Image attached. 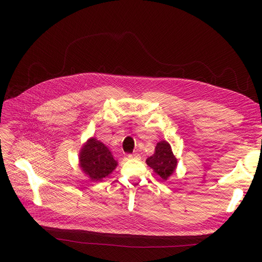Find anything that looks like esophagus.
I'll use <instances>...</instances> for the list:
<instances>
[{
    "mask_svg": "<svg viewBox=\"0 0 262 262\" xmlns=\"http://www.w3.org/2000/svg\"><path fill=\"white\" fill-rule=\"evenodd\" d=\"M128 158H129V159H139L140 156H139L138 154H129V155H128Z\"/></svg>",
    "mask_w": 262,
    "mask_h": 262,
    "instance_id": "esophagus-1",
    "label": "esophagus"
}]
</instances>
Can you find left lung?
<instances>
[{
    "instance_id": "8db88e82",
    "label": "left lung",
    "mask_w": 262,
    "mask_h": 262,
    "mask_svg": "<svg viewBox=\"0 0 262 262\" xmlns=\"http://www.w3.org/2000/svg\"><path fill=\"white\" fill-rule=\"evenodd\" d=\"M146 164L153 169L162 181L169 180L177 168V159L172 152L170 143L166 140L159 141L154 154L146 159Z\"/></svg>"
}]
</instances>
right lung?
Wrapping results in <instances>:
<instances>
[{"label":"right lung","mask_w":262,"mask_h":262,"mask_svg":"<svg viewBox=\"0 0 262 262\" xmlns=\"http://www.w3.org/2000/svg\"><path fill=\"white\" fill-rule=\"evenodd\" d=\"M78 164L91 182H102L117 168L118 161L103 142L92 137L81 146Z\"/></svg>","instance_id":"add662e5"}]
</instances>
